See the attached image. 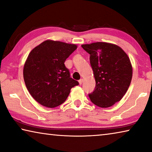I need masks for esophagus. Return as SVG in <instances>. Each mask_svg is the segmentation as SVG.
<instances>
[{
	"instance_id": "obj_1",
	"label": "esophagus",
	"mask_w": 152,
	"mask_h": 152,
	"mask_svg": "<svg viewBox=\"0 0 152 152\" xmlns=\"http://www.w3.org/2000/svg\"><path fill=\"white\" fill-rule=\"evenodd\" d=\"M83 78H81L80 80H79L78 82H79V84H80V85H82V84H83Z\"/></svg>"
}]
</instances>
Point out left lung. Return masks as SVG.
Instances as JSON below:
<instances>
[{
  "instance_id": "8db88e82",
  "label": "left lung",
  "mask_w": 152,
  "mask_h": 152,
  "mask_svg": "<svg viewBox=\"0 0 152 152\" xmlns=\"http://www.w3.org/2000/svg\"><path fill=\"white\" fill-rule=\"evenodd\" d=\"M90 54L95 89L89 94L94 104L110 107L120 102L131 84L132 67L128 55L119 46L97 42L81 45Z\"/></svg>"
}]
</instances>
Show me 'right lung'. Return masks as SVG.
I'll list each match as a JSON object with an SVG mask.
<instances>
[{"label": "right lung", "instance_id": "right-lung-1", "mask_svg": "<svg viewBox=\"0 0 152 152\" xmlns=\"http://www.w3.org/2000/svg\"><path fill=\"white\" fill-rule=\"evenodd\" d=\"M77 49L74 44L47 40L31 50L23 66V79L32 97L53 108L65 102L78 82L70 78L66 59Z\"/></svg>", "mask_w": 152, "mask_h": 152}]
</instances>
